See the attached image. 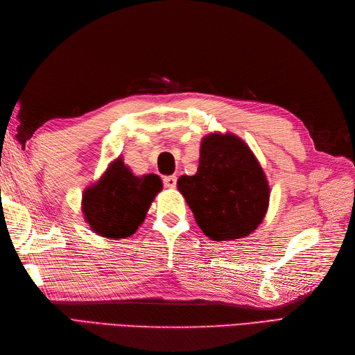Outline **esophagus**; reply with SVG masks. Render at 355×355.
<instances>
[{
	"instance_id": "esophagus-1",
	"label": "esophagus",
	"mask_w": 355,
	"mask_h": 355,
	"mask_svg": "<svg viewBox=\"0 0 355 355\" xmlns=\"http://www.w3.org/2000/svg\"><path fill=\"white\" fill-rule=\"evenodd\" d=\"M163 184H165V187H169V189H174L177 186V177L175 175H168L163 178Z\"/></svg>"
}]
</instances>
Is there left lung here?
<instances>
[{
    "label": "left lung",
    "mask_w": 355,
    "mask_h": 355,
    "mask_svg": "<svg viewBox=\"0 0 355 355\" xmlns=\"http://www.w3.org/2000/svg\"><path fill=\"white\" fill-rule=\"evenodd\" d=\"M177 186L199 228L214 241L248 237L268 210L266 172L249 145L232 133L204 136L196 174L181 175Z\"/></svg>",
    "instance_id": "1"
}]
</instances>
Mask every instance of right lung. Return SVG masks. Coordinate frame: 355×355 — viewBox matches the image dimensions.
I'll list each match as a JSON object with an SVG mask.
<instances>
[{
    "instance_id": "add662e5",
    "label": "right lung",
    "mask_w": 355,
    "mask_h": 355,
    "mask_svg": "<svg viewBox=\"0 0 355 355\" xmlns=\"http://www.w3.org/2000/svg\"><path fill=\"white\" fill-rule=\"evenodd\" d=\"M163 187L156 174L133 175L123 157L115 159L83 195V214L100 237H130L144 222L154 198Z\"/></svg>"
}]
</instances>
